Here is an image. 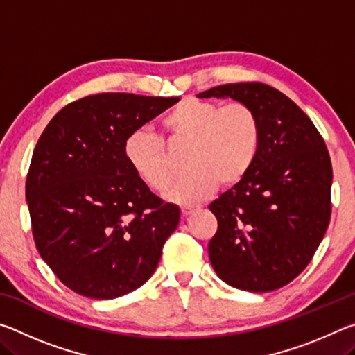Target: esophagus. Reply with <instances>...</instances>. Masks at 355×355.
<instances>
[{"label": "esophagus", "instance_id": "obj_1", "mask_svg": "<svg viewBox=\"0 0 355 355\" xmlns=\"http://www.w3.org/2000/svg\"><path fill=\"white\" fill-rule=\"evenodd\" d=\"M194 211H196L194 207H189V205L182 207V214H183V216H189L191 213H194Z\"/></svg>", "mask_w": 355, "mask_h": 355}]
</instances>
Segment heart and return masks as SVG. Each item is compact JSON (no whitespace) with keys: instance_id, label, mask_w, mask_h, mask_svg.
Returning <instances> with one entry per match:
<instances>
[{"instance_id":"1","label":"heart","mask_w":355,"mask_h":355,"mask_svg":"<svg viewBox=\"0 0 355 355\" xmlns=\"http://www.w3.org/2000/svg\"><path fill=\"white\" fill-rule=\"evenodd\" d=\"M172 146H188V175L167 192L178 205L208 199L220 184L233 188L249 175L261 147V122L245 103H218L186 97L163 117ZM125 158L136 177L150 189L164 192L173 171L163 141L148 130H136L123 146Z\"/></svg>"}]
</instances>
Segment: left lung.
Returning <instances> with one entry per match:
<instances>
[{
	"mask_svg": "<svg viewBox=\"0 0 355 355\" xmlns=\"http://www.w3.org/2000/svg\"><path fill=\"white\" fill-rule=\"evenodd\" d=\"M197 97L238 100L261 122L260 153L249 175L209 205L218 219L209 261L239 290H277L307 268L330 222L326 142L307 114L268 84H222Z\"/></svg>",
	"mask_w": 355,
	"mask_h": 355,
	"instance_id": "8db88e82",
	"label": "left lung"
}]
</instances>
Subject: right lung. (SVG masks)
Listing matches in <instances>:
<instances>
[{"instance_id": "right-lung-1", "label": "right lung", "mask_w": 355, "mask_h": 355, "mask_svg": "<svg viewBox=\"0 0 355 355\" xmlns=\"http://www.w3.org/2000/svg\"><path fill=\"white\" fill-rule=\"evenodd\" d=\"M178 100L87 95L64 106L39 137L26 177L33 236L71 291L92 299L123 296L158 266L180 208L136 177L123 146Z\"/></svg>"}]
</instances>
